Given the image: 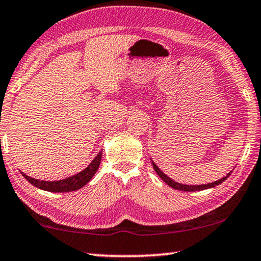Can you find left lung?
I'll use <instances>...</instances> for the list:
<instances>
[{
	"instance_id": "1",
	"label": "left lung",
	"mask_w": 261,
	"mask_h": 261,
	"mask_svg": "<svg viewBox=\"0 0 261 261\" xmlns=\"http://www.w3.org/2000/svg\"><path fill=\"white\" fill-rule=\"evenodd\" d=\"M151 163H152V166H153V170L155 171V173L158 174L159 178H162L163 180H164L166 184L171 188L174 189V190H179V191H186V192H194V191H201V190H207V189H212V188H216L217 185L221 184V182L226 180V178L230 176L232 173V171L230 173H227L226 176L220 178L219 180H216L213 182H208V184H201V185H186V184H181V182H178L176 180H173L172 178H170L169 176H166V174L163 172V171L158 168L157 165H155V163L152 161V158H151Z\"/></svg>"
}]
</instances>
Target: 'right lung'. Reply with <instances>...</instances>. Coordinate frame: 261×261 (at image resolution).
I'll list each match as a JSON object with an SVG mask.
<instances>
[{"instance_id": "right-lung-1", "label": "right lung", "mask_w": 261, "mask_h": 261, "mask_svg": "<svg viewBox=\"0 0 261 261\" xmlns=\"http://www.w3.org/2000/svg\"><path fill=\"white\" fill-rule=\"evenodd\" d=\"M102 151L100 150L95 158L92 159L90 164H89L84 170H82L81 172L73 174L71 177L64 178V179L61 180H40L35 179L33 177H29L28 174L23 173V177L28 180L30 184H33L36 188L44 190V191L49 192H71L76 191V190H80L83 188L85 184H88L89 181L91 180V178L95 176L97 170L99 168L100 161H102Z\"/></svg>"}]
</instances>
